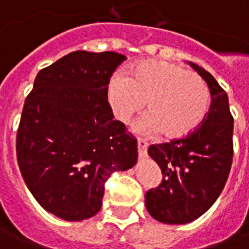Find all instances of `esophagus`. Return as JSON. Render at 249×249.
<instances>
[{
    "label": "esophagus",
    "instance_id": "esophagus-1",
    "mask_svg": "<svg viewBox=\"0 0 249 249\" xmlns=\"http://www.w3.org/2000/svg\"><path fill=\"white\" fill-rule=\"evenodd\" d=\"M137 147H139V155L140 157H144L147 154V147H148V142L145 140L139 139L137 140Z\"/></svg>",
    "mask_w": 249,
    "mask_h": 249
}]
</instances>
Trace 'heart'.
<instances>
[{"instance_id":"1","label":"heart","mask_w":249,"mask_h":249,"mask_svg":"<svg viewBox=\"0 0 249 249\" xmlns=\"http://www.w3.org/2000/svg\"><path fill=\"white\" fill-rule=\"evenodd\" d=\"M107 98L112 113L127 124L144 109L149 113L141 120V129L163 131L166 139H184L199 129L205 120L211 92L205 80L176 63L144 59L133 63L123 74L108 83Z\"/></svg>"}]
</instances>
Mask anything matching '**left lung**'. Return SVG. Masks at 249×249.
<instances>
[{
	"label": "left lung",
	"instance_id": "1",
	"mask_svg": "<svg viewBox=\"0 0 249 249\" xmlns=\"http://www.w3.org/2000/svg\"><path fill=\"white\" fill-rule=\"evenodd\" d=\"M211 91L205 120L191 136L149 145L148 154L160 167L162 180L145 194L149 215L167 225H184L204 215L225 187L233 162V116L226 91L196 63Z\"/></svg>",
	"mask_w": 249,
	"mask_h": 249
}]
</instances>
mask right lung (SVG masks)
Listing matches in <instances>:
<instances>
[{
    "label": "right lung",
    "instance_id": "right-lung-1",
    "mask_svg": "<svg viewBox=\"0 0 249 249\" xmlns=\"http://www.w3.org/2000/svg\"><path fill=\"white\" fill-rule=\"evenodd\" d=\"M126 59L74 51L41 69L24 101L16 157L24 183L44 209L80 222L100 212L112 173L137 162V140L113 120L107 89Z\"/></svg>",
    "mask_w": 249,
    "mask_h": 249
}]
</instances>
